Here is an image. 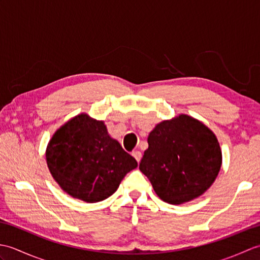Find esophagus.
Segmentation results:
<instances>
[{
	"label": "esophagus",
	"instance_id": "1",
	"mask_svg": "<svg viewBox=\"0 0 260 260\" xmlns=\"http://www.w3.org/2000/svg\"><path fill=\"white\" fill-rule=\"evenodd\" d=\"M132 155H133L134 157H135V159L137 162H140L141 161V158H142V153L140 152V151H134L133 153H132Z\"/></svg>",
	"mask_w": 260,
	"mask_h": 260
}]
</instances>
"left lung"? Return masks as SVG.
I'll list each match as a JSON object with an SVG mask.
<instances>
[{"label": "left lung", "mask_w": 260, "mask_h": 260, "mask_svg": "<svg viewBox=\"0 0 260 260\" xmlns=\"http://www.w3.org/2000/svg\"><path fill=\"white\" fill-rule=\"evenodd\" d=\"M140 170L164 202L182 204L203 194L221 168L217 136L202 121L179 115L155 126Z\"/></svg>", "instance_id": "1"}]
</instances>
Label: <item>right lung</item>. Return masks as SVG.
<instances>
[{
	"mask_svg": "<svg viewBox=\"0 0 260 260\" xmlns=\"http://www.w3.org/2000/svg\"><path fill=\"white\" fill-rule=\"evenodd\" d=\"M46 158L60 187L88 203L112 196L124 176L137 167L136 159L109 136L104 121L87 114L75 116L56 131Z\"/></svg>",
	"mask_w": 260,
	"mask_h": 260,
	"instance_id": "add662e5",
	"label": "right lung"
}]
</instances>
